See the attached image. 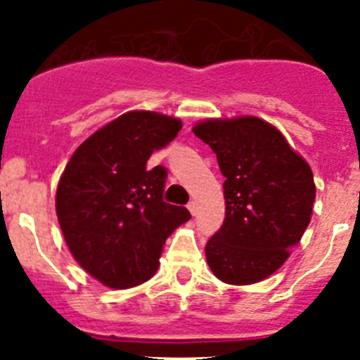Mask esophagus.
Listing matches in <instances>:
<instances>
[{
	"label": "esophagus",
	"instance_id": "34e87169",
	"mask_svg": "<svg viewBox=\"0 0 360 360\" xmlns=\"http://www.w3.org/2000/svg\"><path fill=\"white\" fill-rule=\"evenodd\" d=\"M187 209H189V212L193 216H196L198 214V203L196 202H189V205H187Z\"/></svg>",
	"mask_w": 360,
	"mask_h": 360
}]
</instances>
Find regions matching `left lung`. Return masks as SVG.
<instances>
[{"label":"left lung","instance_id":"8db88e82","mask_svg":"<svg viewBox=\"0 0 360 360\" xmlns=\"http://www.w3.org/2000/svg\"><path fill=\"white\" fill-rule=\"evenodd\" d=\"M193 133L211 146L225 176L224 225L205 245L212 274L227 285L263 281L287 262L310 224V165L259 117L207 119Z\"/></svg>","mask_w":360,"mask_h":360}]
</instances>
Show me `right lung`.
<instances>
[{
	"label": "right lung",
	"instance_id": "add662e5",
	"mask_svg": "<svg viewBox=\"0 0 360 360\" xmlns=\"http://www.w3.org/2000/svg\"><path fill=\"white\" fill-rule=\"evenodd\" d=\"M182 122L157 111H128L73 151L56 193V212L75 262L110 288L151 279L171 232L191 218L162 200L164 167L146 169Z\"/></svg>",
	"mask_w": 360,
	"mask_h": 360
}]
</instances>
